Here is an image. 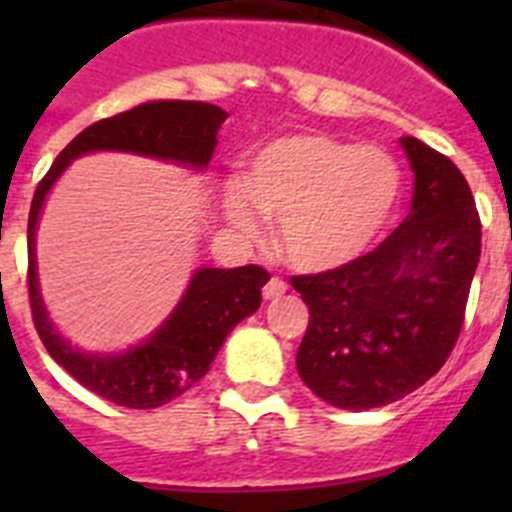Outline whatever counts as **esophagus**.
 <instances>
[{"label": "esophagus", "mask_w": 512, "mask_h": 512, "mask_svg": "<svg viewBox=\"0 0 512 512\" xmlns=\"http://www.w3.org/2000/svg\"><path fill=\"white\" fill-rule=\"evenodd\" d=\"M284 292H287V284H284L279 277H271L264 287V300H277V297L284 295Z\"/></svg>", "instance_id": "obj_1"}]
</instances>
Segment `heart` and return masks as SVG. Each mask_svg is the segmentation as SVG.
<instances>
[{
    "mask_svg": "<svg viewBox=\"0 0 512 512\" xmlns=\"http://www.w3.org/2000/svg\"><path fill=\"white\" fill-rule=\"evenodd\" d=\"M400 189V166L382 148L328 133H287L246 158L241 187L225 189L223 207L248 235L261 230V212L279 217L284 259L307 274H325L374 246Z\"/></svg>",
    "mask_w": 512,
    "mask_h": 512,
    "instance_id": "1",
    "label": "heart"
}]
</instances>
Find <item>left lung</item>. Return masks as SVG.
Returning <instances> with one entry per match:
<instances>
[{
    "label": "left lung",
    "instance_id": "left-lung-1",
    "mask_svg": "<svg viewBox=\"0 0 512 512\" xmlns=\"http://www.w3.org/2000/svg\"><path fill=\"white\" fill-rule=\"evenodd\" d=\"M415 174L408 217L372 253L292 279L310 310L297 372L333 408H382L449 359L482 251L472 189L451 158L400 138Z\"/></svg>",
    "mask_w": 512,
    "mask_h": 512
}]
</instances>
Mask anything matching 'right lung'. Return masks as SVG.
I'll list each match as a JSON object with an SVG mask.
<instances>
[{
	"mask_svg": "<svg viewBox=\"0 0 512 512\" xmlns=\"http://www.w3.org/2000/svg\"><path fill=\"white\" fill-rule=\"evenodd\" d=\"M225 117V110L207 102L164 99L138 104L133 110L81 130L58 153L51 171L35 189L27 220V289L38 336L45 351L76 382L122 408H161L174 397L184 395L194 382H200L210 372L230 330L259 310L261 287L269 282V274L256 264L238 269L202 266L189 279L179 305L151 336L115 354L81 351L58 333L40 295L35 230L45 197L51 194L53 184L69 169L71 161L97 151L133 153L153 161L187 166L192 171H205L215 153L217 130Z\"/></svg>",
	"mask_w": 512,
	"mask_h": 512,
	"instance_id": "add662e5",
	"label": "right lung"
}]
</instances>
